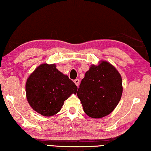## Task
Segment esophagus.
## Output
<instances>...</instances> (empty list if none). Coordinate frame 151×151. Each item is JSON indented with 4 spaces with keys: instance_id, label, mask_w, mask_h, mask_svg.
<instances>
[{
    "instance_id": "34e87169",
    "label": "esophagus",
    "mask_w": 151,
    "mask_h": 151,
    "mask_svg": "<svg viewBox=\"0 0 151 151\" xmlns=\"http://www.w3.org/2000/svg\"><path fill=\"white\" fill-rule=\"evenodd\" d=\"M74 83H76V85L77 86H79V84H80V80H79V79H76V80H74Z\"/></svg>"
}]
</instances>
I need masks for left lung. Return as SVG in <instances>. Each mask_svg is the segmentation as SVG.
<instances>
[{"instance_id": "8db88e82", "label": "left lung", "mask_w": 151, "mask_h": 151, "mask_svg": "<svg viewBox=\"0 0 151 151\" xmlns=\"http://www.w3.org/2000/svg\"><path fill=\"white\" fill-rule=\"evenodd\" d=\"M122 80L112 65L103 61L92 65L81 81L77 95L85 113L101 118L111 113L121 99Z\"/></svg>"}]
</instances>
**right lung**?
Wrapping results in <instances>:
<instances>
[{
	"label": "right lung",
	"instance_id": "obj_1",
	"mask_svg": "<svg viewBox=\"0 0 151 151\" xmlns=\"http://www.w3.org/2000/svg\"><path fill=\"white\" fill-rule=\"evenodd\" d=\"M78 87L56 69L55 64H42L27 79L26 97L29 105L42 115L49 117L59 112L64 101Z\"/></svg>",
	"mask_w": 151,
	"mask_h": 151
}]
</instances>
